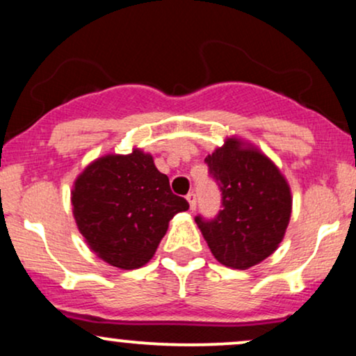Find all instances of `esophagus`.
<instances>
[{
    "label": "esophagus",
    "mask_w": 356,
    "mask_h": 356,
    "mask_svg": "<svg viewBox=\"0 0 356 356\" xmlns=\"http://www.w3.org/2000/svg\"><path fill=\"white\" fill-rule=\"evenodd\" d=\"M186 199H187V202H189L191 211H194V209H195V206H197V199H195V194H194V192H189V194L186 195Z\"/></svg>",
    "instance_id": "1"
}]
</instances>
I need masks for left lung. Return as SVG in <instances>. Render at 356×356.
Returning <instances> with one entry per match:
<instances>
[{
    "instance_id": "left-lung-1",
    "label": "left lung",
    "mask_w": 356,
    "mask_h": 356,
    "mask_svg": "<svg viewBox=\"0 0 356 356\" xmlns=\"http://www.w3.org/2000/svg\"><path fill=\"white\" fill-rule=\"evenodd\" d=\"M206 164L222 192V211L195 222L220 264L256 266L284 238L293 207L289 184L266 154L239 137H226Z\"/></svg>"
}]
</instances>
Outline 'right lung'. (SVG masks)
<instances>
[{
  "mask_svg": "<svg viewBox=\"0 0 356 356\" xmlns=\"http://www.w3.org/2000/svg\"><path fill=\"white\" fill-rule=\"evenodd\" d=\"M73 218L88 248L110 266L137 269L152 259L169 220L189 209L142 149L107 154L73 182Z\"/></svg>",
  "mask_w": 356,
  "mask_h": 356,
  "instance_id": "obj_1",
  "label": "right lung"
}]
</instances>
